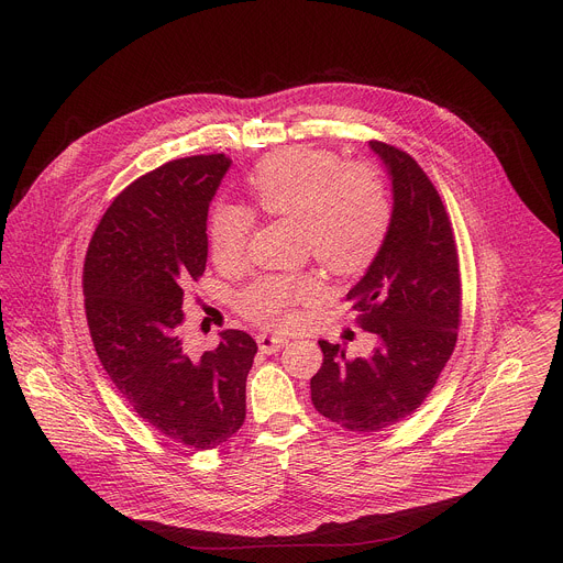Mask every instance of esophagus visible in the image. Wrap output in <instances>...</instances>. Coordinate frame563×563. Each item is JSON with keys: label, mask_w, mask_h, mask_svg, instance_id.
Segmentation results:
<instances>
[{"label": "esophagus", "mask_w": 563, "mask_h": 563, "mask_svg": "<svg viewBox=\"0 0 563 563\" xmlns=\"http://www.w3.org/2000/svg\"><path fill=\"white\" fill-rule=\"evenodd\" d=\"M287 345L285 336H274V334H258V347L263 354H276L280 347Z\"/></svg>", "instance_id": "esophagus-1"}]
</instances>
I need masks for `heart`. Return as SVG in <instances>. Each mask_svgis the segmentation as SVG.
<instances>
[{
	"label": "heart",
	"instance_id": "obj_1",
	"mask_svg": "<svg viewBox=\"0 0 563 563\" xmlns=\"http://www.w3.org/2000/svg\"><path fill=\"white\" fill-rule=\"evenodd\" d=\"M254 209L296 218L298 247L334 274H354L378 254L391 220L383 180L367 167L343 169L330 151L291 146L263 157L247 178ZM254 216L238 205H218L211 254L220 267L245 258ZM320 280L311 274L265 276L240 294V307L265 325H285L296 302L313 300Z\"/></svg>",
	"mask_w": 563,
	"mask_h": 563
}]
</instances>
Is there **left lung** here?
<instances>
[{"label":"left lung","mask_w":563,"mask_h":563,"mask_svg":"<svg viewBox=\"0 0 563 563\" xmlns=\"http://www.w3.org/2000/svg\"><path fill=\"white\" fill-rule=\"evenodd\" d=\"M391 187L387 235L350 289L361 325L374 334L365 356L318 341L323 365L311 376L313 408L352 432H378L410 417L450 361L461 316L459 256L445 207L406 153L369 142Z\"/></svg>","instance_id":"obj_1"}]
</instances>
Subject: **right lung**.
<instances>
[{"mask_svg": "<svg viewBox=\"0 0 563 563\" xmlns=\"http://www.w3.org/2000/svg\"><path fill=\"white\" fill-rule=\"evenodd\" d=\"M231 167L218 155L183 157L129 185L100 220L85 261L91 339L126 404L151 428L211 450L245 421L256 341L220 332L213 352L183 345V296L207 265L209 205Z\"/></svg>", "mask_w": 563, "mask_h": 563, "instance_id": "add662e5", "label": "right lung"}]
</instances>
